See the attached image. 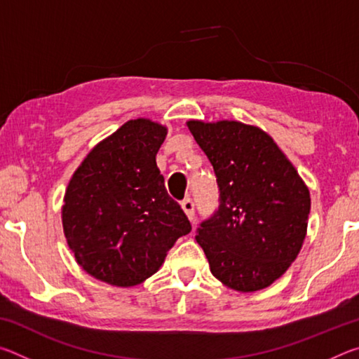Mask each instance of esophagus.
Wrapping results in <instances>:
<instances>
[{"instance_id": "obj_1", "label": "esophagus", "mask_w": 359, "mask_h": 359, "mask_svg": "<svg viewBox=\"0 0 359 359\" xmlns=\"http://www.w3.org/2000/svg\"><path fill=\"white\" fill-rule=\"evenodd\" d=\"M182 209H184L185 215L188 217V220L190 222H194V203L191 201L190 198H187L182 201Z\"/></svg>"}]
</instances>
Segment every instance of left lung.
<instances>
[{"instance_id": "8db88e82", "label": "left lung", "mask_w": 359, "mask_h": 359, "mask_svg": "<svg viewBox=\"0 0 359 359\" xmlns=\"http://www.w3.org/2000/svg\"><path fill=\"white\" fill-rule=\"evenodd\" d=\"M214 166L218 210L196 231L210 272L242 293L285 274L307 233L311 193L267 133L234 120L187 121Z\"/></svg>"}]
</instances>
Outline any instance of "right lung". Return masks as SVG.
<instances>
[{"label": "right lung", "mask_w": 359, "mask_h": 359, "mask_svg": "<svg viewBox=\"0 0 359 359\" xmlns=\"http://www.w3.org/2000/svg\"><path fill=\"white\" fill-rule=\"evenodd\" d=\"M166 135L149 118L126 121L90 151L66 188V241L77 264L101 282L142 283L191 231L156 166Z\"/></svg>", "instance_id": "1"}]
</instances>
